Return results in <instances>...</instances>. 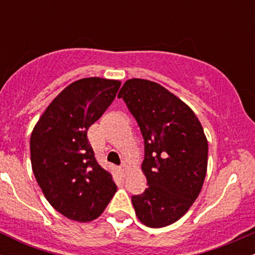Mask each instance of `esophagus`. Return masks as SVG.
Masks as SVG:
<instances>
[{"label": "esophagus", "instance_id": "34e87169", "mask_svg": "<svg viewBox=\"0 0 255 255\" xmlns=\"http://www.w3.org/2000/svg\"><path fill=\"white\" fill-rule=\"evenodd\" d=\"M127 170H128V169H127V165H121V166H120V171H121L122 172V174H124V175H126V174H127Z\"/></svg>", "mask_w": 255, "mask_h": 255}]
</instances>
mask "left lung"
Wrapping results in <instances>:
<instances>
[{"instance_id":"8db88e82","label":"left lung","mask_w":255,"mask_h":255,"mask_svg":"<svg viewBox=\"0 0 255 255\" xmlns=\"http://www.w3.org/2000/svg\"><path fill=\"white\" fill-rule=\"evenodd\" d=\"M135 118L145 141L141 170L148 188L131 197L146 227L163 228L191 209L207 171L204 128L191 108L162 85L129 79L119 92Z\"/></svg>"}]
</instances>
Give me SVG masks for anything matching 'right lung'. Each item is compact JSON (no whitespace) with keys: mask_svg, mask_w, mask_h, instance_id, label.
Instances as JSON below:
<instances>
[{"mask_svg":"<svg viewBox=\"0 0 255 255\" xmlns=\"http://www.w3.org/2000/svg\"><path fill=\"white\" fill-rule=\"evenodd\" d=\"M121 81L84 78L63 89L42 114L30 139L31 164L49 204L64 217L98 218L118 187L102 168L87 130L113 103Z\"/></svg>","mask_w":255,"mask_h":255,"instance_id":"right-lung-1","label":"right lung"}]
</instances>
